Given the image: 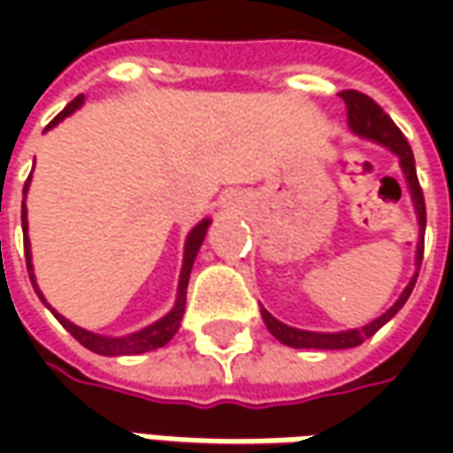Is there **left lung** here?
<instances>
[{
	"instance_id": "8db88e82",
	"label": "left lung",
	"mask_w": 453,
	"mask_h": 453,
	"mask_svg": "<svg viewBox=\"0 0 453 453\" xmlns=\"http://www.w3.org/2000/svg\"><path fill=\"white\" fill-rule=\"evenodd\" d=\"M340 97L345 100V108H348V128L365 138V141H373L378 146L388 149L391 153L398 156V164H401V171L406 176V183H409L411 199H413V209H416V217H418V244H416V270H421V259H424V232H426V203H424V191L418 186V176H416V161H413V150H411L406 135L398 131V126L393 123L388 115L383 113V108L371 100L368 96L357 93V90H345L340 93ZM416 277L418 272L411 277V282L406 285V289L401 292V297L380 315L375 318L373 322L363 325V327H356V330H342V333H312V330H300V327H289L285 322H280L277 318H272L270 312L262 307V320L267 325L274 338L280 340L282 345H289V348H315V350H345V348H357L360 342L375 335L386 322L391 320L393 315L406 304V300L413 292V285H416Z\"/></svg>"
}]
</instances>
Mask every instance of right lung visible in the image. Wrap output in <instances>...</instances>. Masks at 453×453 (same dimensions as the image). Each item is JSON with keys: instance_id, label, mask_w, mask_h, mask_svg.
Listing matches in <instances>:
<instances>
[{"instance_id": "obj_1", "label": "right lung", "mask_w": 453, "mask_h": 453, "mask_svg": "<svg viewBox=\"0 0 453 453\" xmlns=\"http://www.w3.org/2000/svg\"><path fill=\"white\" fill-rule=\"evenodd\" d=\"M85 103V96H78L65 111H62L47 128L58 126L60 120H65L70 113H75L80 105ZM27 188H29V181L25 183V199H27ZM211 219H201L199 224L188 232L186 236V244H183V265H181V277H179V289H176V304L165 312L161 320L150 322L146 327L135 330L131 335H120V338H111V335H97V333H90L85 327H80L75 322H70L67 318H62L60 312L55 307H50L44 295L37 288V280H35V267H32V252H29V236H27V206L22 201V232H25V257H27V272H29V280H32V288L37 292V297L42 300L52 315L60 320V325L78 340L80 345H85L88 350H93L97 356H141V353H149V350H156V348H164L168 340L173 338L179 333L183 320V310H186V288H188V274H191V267H194V259L199 254L201 244H203V236H206V229H209Z\"/></svg>"}]
</instances>
